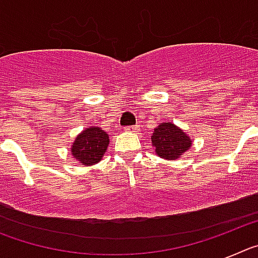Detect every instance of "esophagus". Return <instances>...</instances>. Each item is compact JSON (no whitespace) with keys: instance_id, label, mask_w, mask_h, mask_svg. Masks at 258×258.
Listing matches in <instances>:
<instances>
[{"instance_id":"1","label":"esophagus","mask_w":258,"mask_h":258,"mask_svg":"<svg viewBox=\"0 0 258 258\" xmlns=\"http://www.w3.org/2000/svg\"><path fill=\"white\" fill-rule=\"evenodd\" d=\"M138 129H140V126H138V125H132V126H126V127H125V132H131V133H136V132H138Z\"/></svg>"}]
</instances>
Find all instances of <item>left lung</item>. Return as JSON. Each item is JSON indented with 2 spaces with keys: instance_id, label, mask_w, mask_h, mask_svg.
<instances>
[{
  "instance_id": "1",
  "label": "left lung",
  "mask_w": 258,
  "mask_h": 258,
  "mask_svg": "<svg viewBox=\"0 0 258 258\" xmlns=\"http://www.w3.org/2000/svg\"><path fill=\"white\" fill-rule=\"evenodd\" d=\"M152 146L157 156L166 160H175L191 147L192 141L173 122H161L154 129L151 136Z\"/></svg>"
}]
</instances>
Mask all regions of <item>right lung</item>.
<instances>
[{
    "label": "right lung",
    "mask_w": 258,
    "mask_h": 258,
    "mask_svg": "<svg viewBox=\"0 0 258 258\" xmlns=\"http://www.w3.org/2000/svg\"><path fill=\"white\" fill-rule=\"evenodd\" d=\"M108 143V134L102 131L101 127L92 126L76 137L71 147V152L72 156L83 165H93L101 161Z\"/></svg>",
    "instance_id": "right-lung-1"
}]
</instances>
